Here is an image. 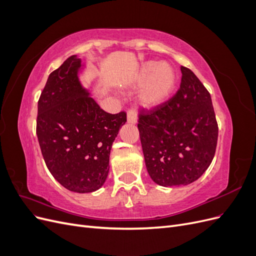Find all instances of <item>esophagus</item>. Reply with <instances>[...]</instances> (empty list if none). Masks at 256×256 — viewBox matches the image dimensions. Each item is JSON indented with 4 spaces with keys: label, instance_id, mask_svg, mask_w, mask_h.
Instances as JSON below:
<instances>
[{
    "label": "esophagus",
    "instance_id": "obj_1",
    "mask_svg": "<svg viewBox=\"0 0 256 256\" xmlns=\"http://www.w3.org/2000/svg\"><path fill=\"white\" fill-rule=\"evenodd\" d=\"M127 120L130 124H136L138 120V115L136 109H130L127 112Z\"/></svg>",
    "mask_w": 256,
    "mask_h": 256
}]
</instances>
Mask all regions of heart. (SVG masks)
<instances>
[{
	"mask_svg": "<svg viewBox=\"0 0 256 256\" xmlns=\"http://www.w3.org/2000/svg\"><path fill=\"white\" fill-rule=\"evenodd\" d=\"M175 81V72L168 64L147 62L143 65L136 80L138 85L144 84L140 94L141 102L146 106L162 104L171 94Z\"/></svg>",
	"mask_w": 256,
	"mask_h": 256,
	"instance_id": "b5f03b06",
	"label": "heart"
}]
</instances>
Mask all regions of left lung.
<instances>
[{
	"label": "left lung",
	"instance_id": "left-lung-1",
	"mask_svg": "<svg viewBox=\"0 0 256 256\" xmlns=\"http://www.w3.org/2000/svg\"><path fill=\"white\" fill-rule=\"evenodd\" d=\"M180 70L176 94L138 114L147 172L162 187L196 182L210 166L218 141L210 94L189 68Z\"/></svg>",
	"mask_w": 256,
	"mask_h": 256
}]
</instances>
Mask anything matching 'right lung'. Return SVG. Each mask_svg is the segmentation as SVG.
Returning a JSON list of instances; mask_svg holds the SVG:
<instances>
[{
    "instance_id": "1",
    "label": "right lung",
    "mask_w": 256,
    "mask_h": 256,
    "mask_svg": "<svg viewBox=\"0 0 256 256\" xmlns=\"http://www.w3.org/2000/svg\"><path fill=\"white\" fill-rule=\"evenodd\" d=\"M81 60L68 58L52 72L38 100L36 134L52 176L66 189L98 190L109 174V157L126 112L104 111L82 88Z\"/></svg>"
}]
</instances>
